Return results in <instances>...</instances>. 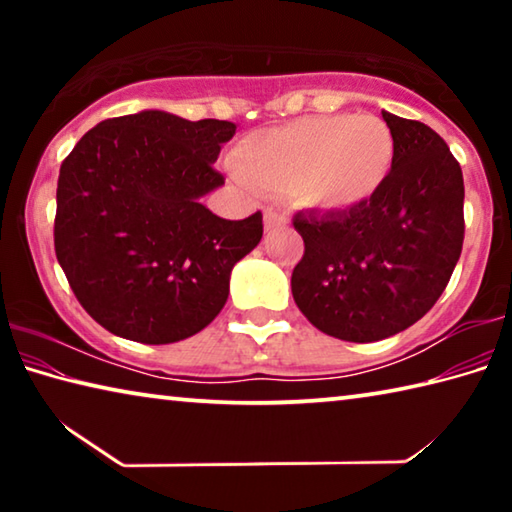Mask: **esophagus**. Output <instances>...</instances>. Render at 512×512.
<instances>
[{
	"mask_svg": "<svg viewBox=\"0 0 512 512\" xmlns=\"http://www.w3.org/2000/svg\"><path fill=\"white\" fill-rule=\"evenodd\" d=\"M284 223H287V219H284L282 214H277L273 210H264V228L266 230H275V228H280V225H284Z\"/></svg>",
	"mask_w": 512,
	"mask_h": 512,
	"instance_id": "1",
	"label": "esophagus"
}]
</instances>
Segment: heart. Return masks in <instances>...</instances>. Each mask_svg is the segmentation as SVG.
Here are the masks:
<instances>
[{"mask_svg":"<svg viewBox=\"0 0 512 512\" xmlns=\"http://www.w3.org/2000/svg\"><path fill=\"white\" fill-rule=\"evenodd\" d=\"M395 164V137L370 115L300 117L246 137L235 151L244 183L266 194H293L318 212L368 203Z\"/></svg>","mask_w":512,"mask_h":512,"instance_id":"heart-1","label":"heart"}]
</instances>
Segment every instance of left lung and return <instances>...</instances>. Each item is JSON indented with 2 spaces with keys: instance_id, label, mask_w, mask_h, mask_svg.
I'll list each match as a JSON object with an SVG mask.
<instances>
[{
  "instance_id": "left-lung-1",
  "label": "left lung",
  "mask_w": 512,
  "mask_h": 512,
  "mask_svg": "<svg viewBox=\"0 0 512 512\" xmlns=\"http://www.w3.org/2000/svg\"><path fill=\"white\" fill-rule=\"evenodd\" d=\"M395 137L386 185L348 212H298L305 255L293 268L298 309L352 343L388 339L427 314L461 257L463 171L427 124L381 110Z\"/></svg>"
}]
</instances>
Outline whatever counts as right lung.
<instances>
[{
	"mask_svg": "<svg viewBox=\"0 0 512 512\" xmlns=\"http://www.w3.org/2000/svg\"><path fill=\"white\" fill-rule=\"evenodd\" d=\"M232 121L164 110L106 119L60 164L54 246L83 309L121 339L164 345L219 316L230 273L262 239V214L228 221L201 203Z\"/></svg>",
	"mask_w": 512,
	"mask_h": 512,
	"instance_id": "right-lung-1",
	"label": "right lung"
}]
</instances>
